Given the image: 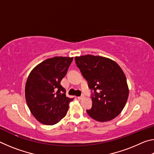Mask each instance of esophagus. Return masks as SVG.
<instances>
[{"label": "esophagus", "instance_id": "esophagus-1", "mask_svg": "<svg viewBox=\"0 0 154 154\" xmlns=\"http://www.w3.org/2000/svg\"><path fill=\"white\" fill-rule=\"evenodd\" d=\"M84 97H85L84 95H82L81 96H79V97H77V98L79 99V100H82V99L84 98Z\"/></svg>", "mask_w": 154, "mask_h": 154}]
</instances>
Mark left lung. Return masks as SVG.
<instances>
[{"mask_svg":"<svg viewBox=\"0 0 154 154\" xmlns=\"http://www.w3.org/2000/svg\"><path fill=\"white\" fill-rule=\"evenodd\" d=\"M75 63L87 80L92 94V106L87 113L100 122L116 118L123 110L129 94L126 75L112 60L92 55L76 56Z\"/></svg>","mask_w":154,"mask_h":154,"instance_id":"left-lung-1","label":"left lung"}]
</instances>
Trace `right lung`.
<instances>
[{
    "mask_svg": "<svg viewBox=\"0 0 154 154\" xmlns=\"http://www.w3.org/2000/svg\"><path fill=\"white\" fill-rule=\"evenodd\" d=\"M73 58L56 56L36 66L28 75L25 97L31 113L45 125H54L64 118L73 98L66 96L60 82Z\"/></svg>",
    "mask_w": 154,
    "mask_h": 154,
    "instance_id": "right-lung-1",
    "label": "right lung"
}]
</instances>
